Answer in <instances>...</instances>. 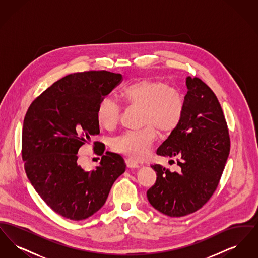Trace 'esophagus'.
I'll return each instance as SVG.
<instances>
[{"label":"esophagus","mask_w":258,"mask_h":258,"mask_svg":"<svg viewBox=\"0 0 258 258\" xmlns=\"http://www.w3.org/2000/svg\"><path fill=\"white\" fill-rule=\"evenodd\" d=\"M124 162H125L126 167L130 168V169H135V168H138L139 167L138 163H136L135 160H133L132 159H126Z\"/></svg>","instance_id":"34e87169"}]
</instances>
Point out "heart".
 I'll use <instances>...</instances> for the list:
<instances>
[{
    "label": "heart",
    "instance_id": "1",
    "mask_svg": "<svg viewBox=\"0 0 258 258\" xmlns=\"http://www.w3.org/2000/svg\"><path fill=\"white\" fill-rule=\"evenodd\" d=\"M120 98L131 108L140 109L138 131L126 132L111 142V149L118 154L139 160L147 157L155 144L158 133L161 136L172 134L181 123L184 109V97L175 87L163 80L141 78L126 85ZM122 108L110 97L100 100L97 121L106 131L115 130L121 120Z\"/></svg>",
    "mask_w": 258,
    "mask_h": 258
}]
</instances>
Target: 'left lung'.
<instances>
[{
  "label": "left lung",
  "mask_w": 258,
  "mask_h": 258,
  "mask_svg": "<svg viewBox=\"0 0 258 258\" xmlns=\"http://www.w3.org/2000/svg\"><path fill=\"white\" fill-rule=\"evenodd\" d=\"M185 82L182 121L157 151L159 156L176 159L179 169L152 165L157 180L147 191L151 205L171 218L192 214L208 202L230 151L227 123L217 96L198 77L188 76Z\"/></svg>",
  "instance_id": "obj_1"
}]
</instances>
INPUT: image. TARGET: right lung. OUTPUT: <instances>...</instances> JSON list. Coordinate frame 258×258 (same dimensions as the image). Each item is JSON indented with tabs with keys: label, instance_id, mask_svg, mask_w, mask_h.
I'll return each instance as SVG.
<instances>
[{
	"label": "right lung",
	"instance_id": "right-lung-1",
	"mask_svg": "<svg viewBox=\"0 0 258 258\" xmlns=\"http://www.w3.org/2000/svg\"><path fill=\"white\" fill-rule=\"evenodd\" d=\"M122 81L121 74L106 71L69 74L40 94L25 115V171L39 197L63 218L82 221L98 212L125 170L122 157L103 154L98 141L96 169L86 171L77 163L79 148L99 134L98 103Z\"/></svg>",
	"mask_w": 258,
	"mask_h": 258
}]
</instances>
